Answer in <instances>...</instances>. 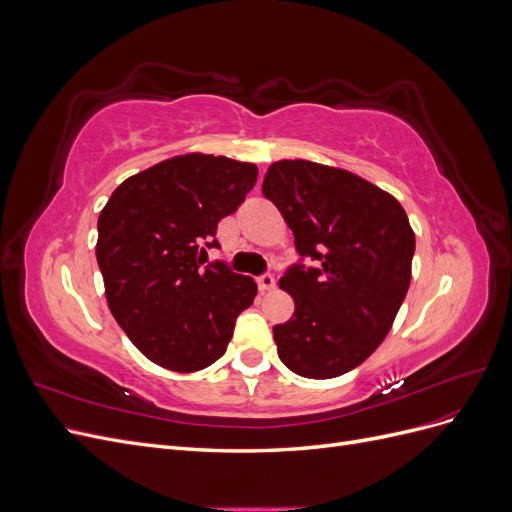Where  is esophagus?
<instances>
[{
    "mask_svg": "<svg viewBox=\"0 0 512 512\" xmlns=\"http://www.w3.org/2000/svg\"><path fill=\"white\" fill-rule=\"evenodd\" d=\"M258 288L262 290V292H267V290H273L275 288V277L271 275V273H262V275H258Z\"/></svg>",
    "mask_w": 512,
    "mask_h": 512,
    "instance_id": "esophagus-1",
    "label": "esophagus"
}]
</instances>
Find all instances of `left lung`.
Segmentation results:
<instances>
[{
  "mask_svg": "<svg viewBox=\"0 0 512 512\" xmlns=\"http://www.w3.org/2000/svg\"><path fill=\"white\" fill-rule=\"evenodd\" d=\"M262 194L301 256L280 280L294 314L273 327L277 354L303 378L342 376L382 344L406 299L416 245L408 215L374 183L307 160L271 164Z\"/></svg>",
  "mask_w": 512,
  "mask_h": 512,
  "instance_id": "obj_1",
  "label": "left lung"
}]
</instances>
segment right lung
I'll list each match as a JSON object with an SVG mask.
<instances>
[{"label":"right lung","mask_w":512,"mask_h":512,"mask_svg":"<svg viewBox=\"0 0 512 512\" xmlns=\"http://www.w3.org/2000/svg\"><path fill=\"white\" fill-rule=\"evenodd\" d=\"M256 177L250 162L188 153L126 179L102 209L96 256L108 307L156 365L181 374L209 367L254 303L252 277L205 258Z\"/></svg>","instance_id":"right-lung-1"}]
</instances>
